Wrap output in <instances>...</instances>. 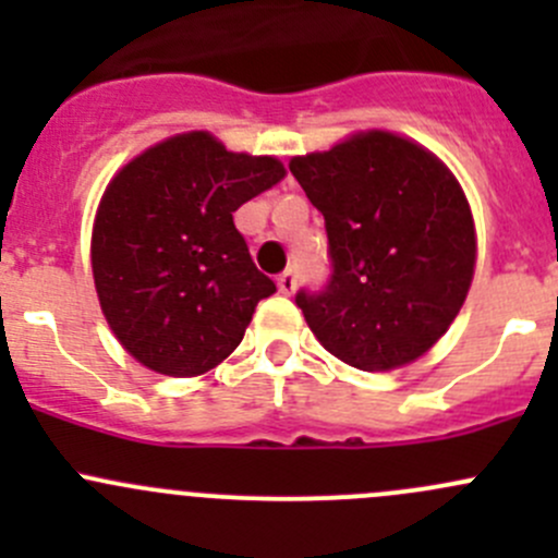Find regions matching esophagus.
Returning <instances> with one entry per match:
<instances>
[{
    "mask_svg": "<svg viewBox=\"0 0 558 558\" xmlns=\"http://www.w3.org/2000/svg\"><path fill=\"white\" fill-rule=\"evenodd\" d=\"M278 289H280V294H286V296L294 294V291H296V269H286V272L280 275Z\"/></svg>",
    "mask_w": 558,
    "mask_h": 558,
    "instance_id": "34e87169",
    "label": "esophagus"
}]
</instances>
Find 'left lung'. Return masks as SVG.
I'll return each instance as SVG.
<instances>
[{
    "instance_id": "left-lung-1",
    "label": "left lung",
    "mask_w": 558,
    "mask_h": 558,
    "mask_svg": "<svg viewBox=\"0 0 558 558\" xmlns=\"http://www.w3.org/2000/svg\"><path fill=\"white\" fill-rule=\"evenodd\" d=\"M324 216L329 280L296 305L320 345L359 369L429 351L475 269V229L459 183L410 140L367 132L289 165Z\"/></svg>"
}]
</instances>
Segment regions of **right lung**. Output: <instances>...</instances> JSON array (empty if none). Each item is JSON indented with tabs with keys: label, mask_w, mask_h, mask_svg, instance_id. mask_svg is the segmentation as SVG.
Segmentation results:
<instances>
[{
	"label": "right lung",
	"mask_w": 558,
	"mask_h": 558,
	"mask_svg": "<svg viewBox=\"0 0 558 558\" xmlns=\"http://www.w3.org/2000/svg\"><path fill=\"white\" fill-rule=\"evenodd\" d=\"M283 174L272 156L229 154L191 132L112 178L94 221V283L107 324L140 364L191 378L240 345L275 283L256 269L232 213Z\"/></svg>",
	"instance_id": "1"
}]
</instances>
